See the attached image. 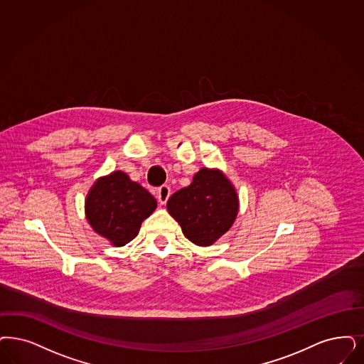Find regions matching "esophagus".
<instances>
[{"mask_svg":"<svg viewBox=\"0 0 364 364\" xmlns=\"http://www.w3.org/2000/svg\"><path fill=\"white\" fill-rule=\"evenodd\" d=\"M156 194H158V201L161 202L162 205H164V203L167 202V200H168L170 194H171V188H168L167 185H163V186L158 188Z\"/></svg>","mask_w":364,"mask_h":364,"instance_id":"obj_1","label":"esophagus"}]
</instances>
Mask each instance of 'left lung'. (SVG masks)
<instances>
[{
	"instance_id": "1",
	"label": "left lung",
	"mask_w": 364,
	"mask_h": 364,
	"mask_svg": "<svg viewBox=\"0 0 364 364\" xmlns=\"http://www.w3.org/2000/svg\"><path fill=\"white\" fill-rule=\"evenodd\" d=\"M167 210L190 242L209 247L233 225L239 213V196L220 168L202 167L190 186L168 198Z\"/></svg>"
}]
</instances>
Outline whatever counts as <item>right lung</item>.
<instances>
[{"mask_svg": "<svg viewBox=\"0 0 364 364\" xmlns=\"http://www.w3.org/2000/svg\"><path fill=\"white\" fill-rule=\"evenodd\" d=\"M158 202L122 170L100 176L85 200V215L95 233L112 245L134 240L141 223L154 213Z\"/></svg>", "mask_w": 364, "mask_h": 364, "instance_id": "right-lung-1", "label": "right lung"}]
</instances>
